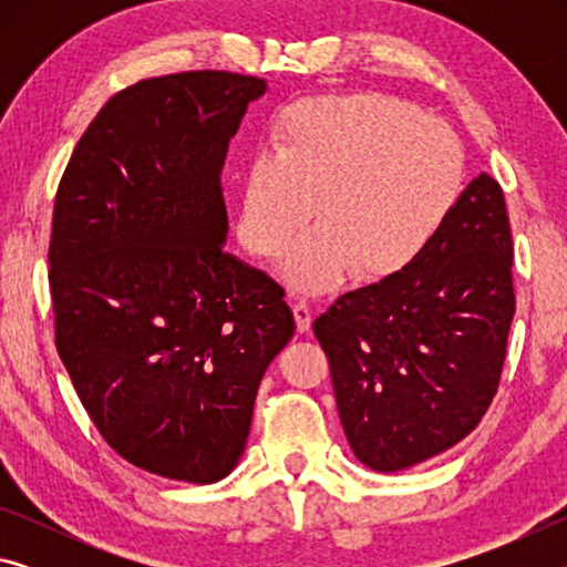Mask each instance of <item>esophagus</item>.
<instances>
[{
	"instance_id": "34e87169",
	"label": "esophagus",
	"mask_w": 567,
	"mask_h": 567,
	"mask_svg": "<svg viewBox=\"0 0 567 567\" xmlns=\"http://www.w3.org/2000/svg\"><path fill=\"white\" fill-rule=\"evenodd\" d=\"M292 312H295L297 330L310 332V328H312V310H310V305H307L305 300H297L295 307H292Z\"/></svg>"
}]
</instances>
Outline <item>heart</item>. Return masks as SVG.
Masks as SVG:
<instances>
[{
  "mask_svg": "<svg viewBox=\"0 0 567 567\" xmlns=\"http://www.w3.org/2000/svg\"><path fill=\"white\" fill-rule=\"evenodd\" d=\"M465 152L443 120L375 92L322 94L287 107L272 152L239 177L237 237L265 260L285 255L312 219L320 227L287 257L297 290L322 292L354 267L362 282L398 275L453 213Z\"/></svg>",
  "mask_w": 567,
  "mask_h": 567,
  "instance_id": "1",
  "label": "heart"
}]
</instances>
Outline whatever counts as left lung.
Here are the masks:
<instances>
[{
	"label": "left lung",
	"instance_id": "left-lung-1",
	"mask_svg": "<svg viewBox=\"0 0 567 567\" xmlns=\"http://www.w3.org/2000/svg\"><path fill=\"white\" fill-rule=\"evenodd\" d=\"M511 270L505 195L483 172L405 270L344 292L315 320L360 463L398 473L477 427L505 362Z\"/></svg>",
	"mask_w": 567,
	"mask_h": 567
}]
</instances>
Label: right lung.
<instances>
[{
  "mask_svg": "<svg viewBox=\"0 0 567 567\" xmlns=\"http://www.w3.org/2000/svg\"><path fill=\"white\" fill-rule=\"evenodd\" d=\"M267 82L152 76L104 104L54 199L56 352L112 450L217 483L243 455L257 388L295 334L285 290L223 249V165Z\"/></svg>",
  "mask_w": 567,
  "mask_h": 567,
  "instance_id": "add662e5",
  "label": "right lung"
}]
</instances>
